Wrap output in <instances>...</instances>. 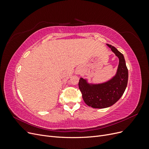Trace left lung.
Returning a JSON list of instances; mask_svg holds the SVG:
<instances>
[{
	"mask_svg": "<svg viewBox=\"0 0 149 149\" xmlns=\"http://www.w3.org/2000/svg\"><path fill=\"white\" fill-rule=\"evenodd\" d=\"M119 58L116 75L110 80L100 84H90L81 78L78 83L84 102L93 108H106L118 101L123 95L127 85L128 70L124 55L114 47L107 44Z\"/></svg>",
	"mask_w": 149,
	"mask_h": 149,
	"instance_id": "obj_1",
	"label": "left lung"
}]
</instances>
